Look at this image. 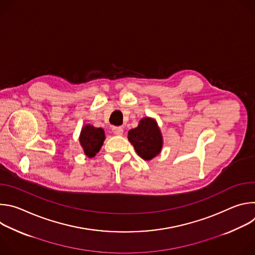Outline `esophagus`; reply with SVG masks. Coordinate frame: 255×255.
I'll list each match as a JSON object with an SVG mask.
<instances>
[{
	"label": "esophagus",
	"mask_w": 255,
	"mask_h": 255,
	"mask_svg": "<svg viewBox=\"0 0 255 255\" xmlns=\"http://www.w3.org/2000/svg\"><path fill=\"white\" fill-rule=\"evenodd\" d=\"M112 131H113L114 134L119 135V136L123 135V132H124V130H123L122 127H113V128H112Z\"/></svg>",
	"instance_id": "34e87169"
}]
</instances>
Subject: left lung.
<instances>
[{"mask_svg": "<svg viewBox=\"0 0 255 255\" xmlns=\"http://www.w3.org/2000/svg\"><path fill=\"white\" fill-rule=\"evenodd\" d=\"M128 140L137 154L144 160H151L157 156L163 146V137L155 119L142 118L138 126L128 131Z\"/></svg>", "mask_w": 255, "mask_h": 255, "instance_id": "8db88e82", "label": "left lung"}]
</instances>
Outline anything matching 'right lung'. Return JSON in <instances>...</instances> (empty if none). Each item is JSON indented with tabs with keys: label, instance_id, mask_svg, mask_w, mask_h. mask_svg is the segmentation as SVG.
Returning <instances> with one entry per match:
<instances>
[{
	"label": "right lung",
	"instance_id": "right-lung-1",
	"mask_svg": "<svg viewBox=\"0 0 255 255\" xmlns=\"http://www.w3.org/2000/svg\"><path fill=\"white\" fill-rule=\"evenodd\" d=\"M105 138L106 136L103 128H97L91 124H86L81 130L79 140L85 154L89 158H92L95 157L102 148Z\"/></svg>",
	"mask_w": 255,
	"mask_h": 255
}]
</instances>
